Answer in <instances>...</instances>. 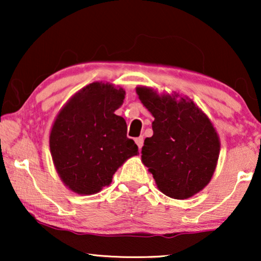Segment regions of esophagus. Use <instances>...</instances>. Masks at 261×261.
Returning <instances> with one entry per match:
<instances>
[{"label":"esophagus","instance_id":"esophagus-1","mask_svg":"<svg viewBox=\"0 0 261 261\" xmlns=\"http://www.w3.org/2000/svg\"><path fill=\"white\" fill-rule=\"evenodd\" d=\"M135 142H137L139 149H141L142 145H144V137H139V138H137V139H135Z\"/></svg>","mask_w":261,"mask_h":261}]
</instances>
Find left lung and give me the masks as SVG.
Returning <instances> with one entry per match:
<instances>
[{
	"label": "left lung",
	"mask_w": 261,
	"mask_h": 261,
	"mask_svg": "<svg viewBox=\"0 0 261 261\" xmlns=\"http://www.w3.org/2000/svg\"><path fill=\"white\" fill-rule=\"evenodd\" d=\"M139 98L154 121L153 135L141 149L142 163L163 194L185 199L209 183L220 153L213 123L195 103L170 95L159 96L148 88H137Z\"/></svg>",
	"instance_id": "8db88e82"
}]
</instances>
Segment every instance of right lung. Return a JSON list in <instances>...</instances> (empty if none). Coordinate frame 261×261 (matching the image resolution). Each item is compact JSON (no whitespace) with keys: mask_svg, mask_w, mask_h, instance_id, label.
Returning <instances> with one entry per match:
<instances>
[{"mask_svg":"<svg viewBox=\"0 0 261 261\" xmlns=\"http://www.w3.org/2000/svg\"><path fill=\"white\" fill-rule=\"evenodd\" d=\"M123 89L91 83L60 110L49 134V148L64 184L81 195H92L112 183L116 170L138 154L127 138V123L117 116Z\"/></svg>","mask_w":261,"mask_h":261,"instance_id":"right-lung-1","label":"right lung"}]
</instances>
